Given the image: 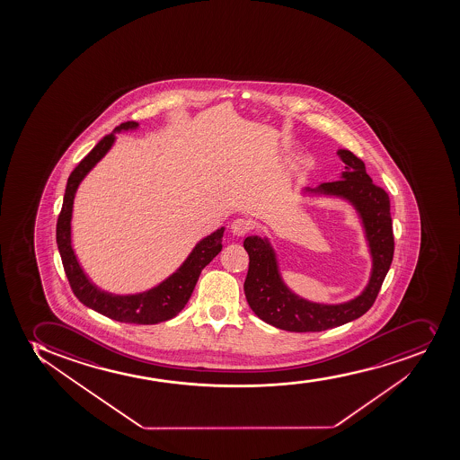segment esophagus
<instances>
[{"instance_id": "34e87169", "label": "esophagus", "mask_w": 460, "mask_h": 460, "mask_svg": "<svg viewBox=\"0 0 460 460\" xmlns=\"http://www.w3.org/2000/svg\"><path fill=\"white\" fill-rule=\"evenodd\" d=\"M253 225L249 218L238 217L231 223V231H233L234 235H238V237L246 235V234L251 233Z\"/></svg>"}]
</instances>
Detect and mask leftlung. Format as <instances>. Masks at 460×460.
Here are the masks:
<instances>
[{
    "label": "left lung",
    "instance_id": "8db88e82",
    "mask_svg": "<svg viewBox=\"0 0 460 460\" xmlns=\"http://www.w3.org/2000/svg\"><path fill=\"white\" fill-rule=\"evenodd\" d=\"M339 158L345 163L341 181L305 188L306 193L336 196L351 202L365 227L372 255L371 279L361 295L351 301L326 305L297 296L282 281L277 255L267 238L247 237L243 246L249 253V270L244 281L247 304L261 321L279 330L293 332H325L334 326L363 316L376 302L394 258L389 194L372 182L365 163L356 155L341 148Z\"/></svg>",
    "mask_w": 460,
    "mask_h": 460
}]
</instances>
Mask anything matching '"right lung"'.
Here are the masks:
<instances>
[{
	"label": "right lung",
	"instance_id": "add662e5",
	"mask_svg": "<svg viewBox=\"0 0 460 460\" xmlns=\"http://www.w3.org/2000/svg\"><path fill=\"white\" fill-rule=\"evenodd\" d=\"M137 128H138L137 121H126L117 126L114 132L100 139L99 144L71 172L65 188L62 209L56 225V242H58V249H59L71 290L84 305L114 321L138 323V325H154V323L172 319L185 306L193 293L203 267L213 261V258L222 251L225 227H220L216 233L200 240L194 247L193 252L188 255L182 266L179 267L173 275H170L165 281L150 288L147 292L119 296V295L103 292L89 281L71 246V216H73L75 191L84 176L91 172V168L108 154L109 148L112 147L115 132Z\"/></svg>",
	"mask_w": 460,
	"mask_h": 460
}]
</instances>
